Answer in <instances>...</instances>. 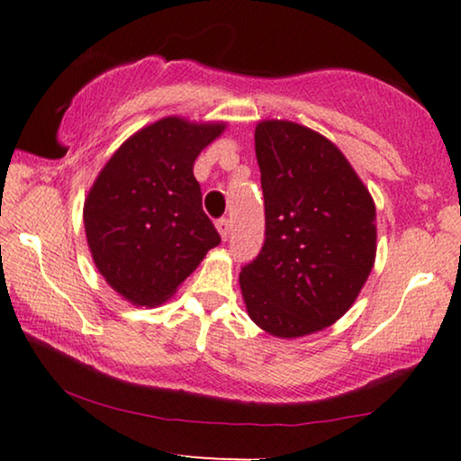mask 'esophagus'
I'll return each instance as SVG.
<instances>
[{
    "label": "esophagus",
    "mask_w": 461,
    "mask_h": 461,
    "mask_svg": "<svg viewBox=\"0 0 461 461\" xmlns=\"http://www.w3.org/2000/svg\"><path fill=\"white\" fill-rule=\"evenodd\" d=\"M216 229L220 232V237H222L226 241V239H229V235H230V220L229 218H220L216 222Z\"/></svg>",
    "instance_id": "34e87169"
}]
</instances>
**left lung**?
Masks as SVG:
<instances>
[{
    "label": "left lung",
    "instance_id": "left-lung-1",
    "mask_svg": "<svg viewBox=\"0 0 461 461\" xmlns=\"http://www.w3.org/2000/svg\"><path fill=\"white\" fill-rule=\"evenodd\" d=\"M264 245L239 275L251 321L279 338L331 325L352 306L375 258V205L355 169L317 131L256 128Z\"/></svg>",
    "mask_w": 461,
    "mask_h": 461
}]
</instances>
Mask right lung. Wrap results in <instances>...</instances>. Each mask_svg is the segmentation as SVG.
<instances>
[{
  "label": "right lung",
  "instance_id": "1",
  "mask_svg": "<svg viewBox=\"0 0 461 461\" xmlns=\"http://www.w3.org/2000/svg\"><path fill=\"white\" fill-rule=\"evenodd\" d=\"M222 130L161 119L125 140L94 182L84 205L87 245L125 300L161 304L220 243L193 163Z\"/></svg>",
  "mask_w": 461,
  "mask_h": 461
}]
</instances>
